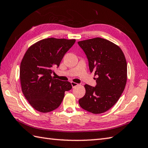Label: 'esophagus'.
<instances>
[{
  "instance_id": "obj_1",
  "label": "esophagus",
  "mask_w": 148,
  "mask_h": 148,
  "mask_svg": "<svg viewBox=\"0 0 148 148\" xmlns=\"http://www.w3.org/2000/svg\"><path fill=\"white\" fill-rule=\"evenodd\" d=\"M71 85H72V88H74V87H76V86H77V85H78V84L77 83H74V82H71Z\"/></svg>"
}]
</instances>
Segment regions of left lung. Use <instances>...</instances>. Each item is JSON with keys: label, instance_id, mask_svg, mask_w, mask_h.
I'll use <instances>...</instances> for the list:
<instances>
[{"label": "left lung", "instance_id": "8db88e82", "mask_svg": "<svg viewBox=\"0 0 148 148\" xmlns=\"http://www.w3.org/2000/svg\"><path fill=\"white\" fill-rule=\"evenodd\" d=\"M77 43L86 55L90 72L98 76L95 87L84 85L86 93L79 103L93 114L103 113L123 92L127 79L126 58L118 46L105 39L96 37Z\"/></svg>", "mask_w": 148, "mask_h": 148}]
</instances>
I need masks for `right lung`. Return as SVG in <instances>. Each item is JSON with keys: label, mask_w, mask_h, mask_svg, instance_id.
<instances>
[{"label": "right lung", "mask_w": 148, "mask_h": 148, "mask_svg": "<svg viewBox=\"0 0 148 148\" xmlns=\"http://www.w3.org/2000/svg\"><path fill=\"white\" fill-rule=\"evenodd\" d=\"M75 39L48 38L34 44L27 49L20 64L21 90L37 111L48 112L58 108L65 91L72 88L69 81L51 76Z\"/></svg>", "instance_id": "right-lung-1"}]
</instances>
